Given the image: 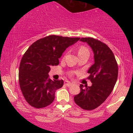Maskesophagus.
Segmentation results:
<instances>
[{"label":"esophagus","mask_w":133,"mask_h":133,"mask_svg":"<svg viewBox=\"0 0 133 133\" xmlns=\"http://www.w3.org/2000/svg\"><path fill=\"white\" fill-rule=\"evenodd\" d=\"M64 84H65V86H68V87H70L71 86H72V84L71 82H69V81H65L64 82Z\"/></svg>","instance_id":"esophagus-1"}]
</instances>
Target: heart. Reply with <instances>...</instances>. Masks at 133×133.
I'll return each mask as SVG.
<instances>
[{
    "label": "heart",
    "mask_w": 133,
    "mask_h": 133,
    "mask_svg": "<svg viewBox=\"0 0 133 133\" xmlns=\"http://www.w3.org/2000/svg\"><path fill=\"white\" fill-rule=\"evenodd\" d=\"M88 54L89 55V51L86 46L81 45L79 47L78 49V56H81V55Z\"/></svg>",
    "instance_id": "heart-1"
}]
</instances>
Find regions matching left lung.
I'll list each match as a JSON object with an SVG mask.
<instances>
[{
  "mask_svg": "<svg viewBox=\"0 0 133 133\" xmlns=\"http://www.w3.org/2000/svg\"><path fill=\"white\" fill-rule=\"evenodd\" d=\"M94 53V63L88 70L92 86L80 85L81 92L74 96L76 104L85 110H92L103 104L113 90L118 75V66L109 47L100 41L83 37Z\"/></svg>",
  "mask_w": 133,
  "mask_h": 133,
  "instance_id": "1",
  "label": "left lung"
}]
</instances>
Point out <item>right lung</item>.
I'll use <instances>...</instances> for the list:
<instances>
[{
	"label": "right lung",
	"mask_w": 133,
	"mask_h": 133,
	"mask_svg": "<svg viewBox=\"0 0 133 133\" xmlns=\"http://www.w3.org/2000/svg\"><path fill=\"white\" fill-rule=\"evenodd\" d=\"M79 39L52 35L29 47L20 63L19 81L23 96L30 106L42 108L52 103L55 92L62 88L64 81L49 79L50 67L59 64L62 53Z\"/></svg>",
	"instance_id": "1"
}]
</instances>
